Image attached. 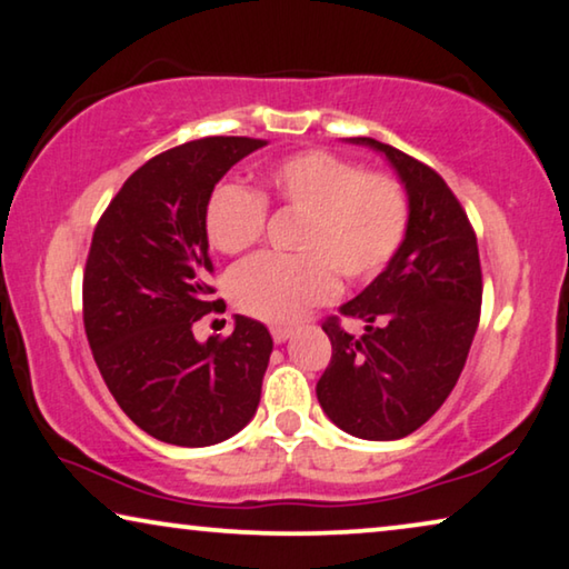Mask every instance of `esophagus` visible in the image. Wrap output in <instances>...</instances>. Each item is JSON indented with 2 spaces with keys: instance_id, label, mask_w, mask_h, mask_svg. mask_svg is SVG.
<instances>
[{
  "instance_id": "1",
  "label": "esophagus",
  "mask_w": 569,
  "mask_h": 569,
  "mask_svg": "<svg viewBox=\"0 0 569 569\" xmlns=\"http://www.w3.org/2000/svg\"><path fill=\"white\" fill-rule=\"evenodd\" d=\"M290 336H292V328H282V326L271 328V339H274V343H284Z\"/></svg>"
}]
</instances>
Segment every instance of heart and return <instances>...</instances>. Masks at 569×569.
<instances>
[{
    "label": "heart",
    "instance_id": "obj_1",
    "mask_svg": "<svg viewBox=\"0 0 569 569\" xmlns=\"http://www.w3.org/2000/svg\"><path fill=\"white\" fill-rule=\"evenodd\" d=\"M300 212L295 257L243 261L228 277L238 308L269 323L298 320L336 292V271L349 282L375 277L398 251L408 202L392 177L361 171L341 156L310 148L284 156L261 174L259 194L218 184L204 204V236L220 253H243L264 233L267 208Z\"/></svg>",
    "mask_w": 569,
    "mask_h": 569
}]
</instances>
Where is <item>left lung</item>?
<instances>
[{"mask_svg": "<svg viewBox=\"0 0 569 569\" xmlns=\"http://www.w3.org/2000/svg\"><path fill=\"white\" fill-rule=\"evenodd\" d=\"M382 153L408 194L406 236L387 267L343 302L365 336L331 318L333 346L318 380L323 413L367 441H395L421 428L462 375L482 305L477 238L462 204L426 163L375 138H349Z\"/></svg>", "mask_w": 569, "mask_h": 569, "instance_id": "8db88e82", "label": "left lung"}]
</instances>
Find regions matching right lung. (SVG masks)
<instances>
[{
    "instance_id": "1",
    "label": "right lung",
    "mask_w": 569,
    "mask_h": 569,
    "mask_svg": "<svg viewBox=\"0 0 569 569\" xmlns=\"http://www.w3.org/2000/svg\"><path fill=\"white\" fill-rule=\"evenodd\" d=\"M261 138H202L146 161L94 228L84 269V328L126 416L174 447H212L251 421L271 336L236 316L228 339H194L216 308L204 204Z\"/></svg>"
}]
</instances>
